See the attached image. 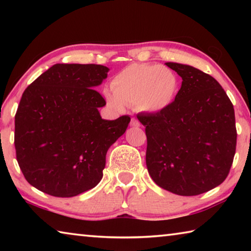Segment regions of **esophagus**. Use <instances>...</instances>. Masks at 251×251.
<instances>
[{"label": "esophagus", "instance_id": "1", "mask_svg": "<svg viewBox=\"0 0 251 251\" xmlns=\"http://www.w3.org/2000/svg\"><path fill=\"white\" fill-rule=\"evenodd\" d=\"M130 126L131 127H139V126H141V123L138 122V120H136V118H131Z\"/></svg>", "mask_w": 251, "mask_h": 251}]
</instances>
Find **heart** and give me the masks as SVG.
<instances>
[{
    "mask_svg": "<svg viewBox=\"0 0 251 251\" xmlns=\"http://www.w3.org/2000/svg\"><path fill=\"white\" fill-rule=\"evenodd\" d=\"M178 86V76L169 67L133 63L114 76L105 99L118 112L135 105L143 113L157 114L172 105Z\"/></svg>",
    "mask_w": 251,
    "mask_h": 251,
    "instance_id": "1",
    "label": "heart"
}]
</instances>
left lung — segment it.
<instances>
[{
    "instance_id": "8db88e82",
    "label": "left lung",
    "mask_w": 251,
    "mask_h": 251,
    "mask_svg": "<svg viewBox=\"0 0 251 251\" xmlns=\"http://www.w3.org/2000/svg\"><path fill=\"white\" fill-rule=\"evenodd\" d=\"M165 64L182 82L168 108L137 116L146 126L147 169L163 189L195 196L228 176L236 151L235 110L210 75L190 65Z\"/></svg>"
}]
</instances>
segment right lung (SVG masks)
Listing matches in <instances>:
<instances>
[{"label":"right lung","mask_w":251,"mask_h":251,"mask_svg":"<svg viewBox=\"0 0 251 251\" xmlns=\"http://www.w3.org/2000/svg\"><path fill=\"white\" fill-rule=\"evenodd\" d=\"M109 69L55 64L24 91L15 115L16 159L29 184L55 197H73L103 178L108 148L130 117L103 120L105 100L94 88Z\"/></svg>","instance_id":"add662e5"}]
</instances>
